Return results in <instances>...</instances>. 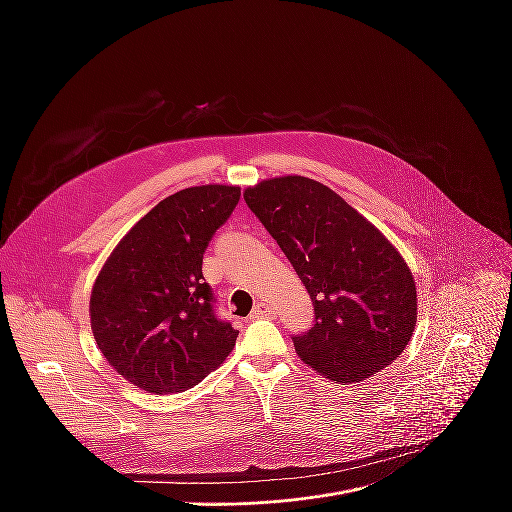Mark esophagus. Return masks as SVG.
Returning a JSON list of instances; mask_svg holds the SVG:
<instances>
[{
    "label": "esophagus",
    "mask_w": 512,
    "mask_h": 512,
    "mask_svg": "<svg viewBox=\"0 0 512 512\" xmlns=\"http://www.w3.org/2000/svg\"><path fill=\"white\" fill-rule=\"evenodd\" d=\"M275 316V310L269 306V304H265V302H257V306L253 308V312H251V320H257V318H273Z\"/></svg>",
    "instance_id": "esophagus-1"
}]
</instances>
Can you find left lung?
Segmentation results:
<instances>
[{
    "label": "left lung",
    "instance_id": "8db88e82",
    "mask_svg": "<svg viewBox=\"0 0 512 512\" xmlns=\"http://www.w3.org/2000/svg\"><path fill=\"white\" fill-rule=\"evenodd\" d=\"M243 196L312 298L316 324L294 336L298 356L336 383L381 373L405 350L417 322V287L401 253L312 178H269Z\"/></svg>",
    "mask_w": 512,
    "mask_h": 512
}]
</instances>
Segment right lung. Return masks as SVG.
<instances>
[{
  "mask_svg": "<svg viewBox=\"0 0 512 512\" xmlns=\"http://www.w3.org/2000/svg\"><path fill=\"white\" fill-rule=\"evenodd\" d=\"M239 196V186L206 184L164 198L101 267L91 330L131 385L156 395L192 389L235 348L239 330L214 316L202 255Z\"/></svg>",
  "mask_w": 512,
  "mask_h": 512,
  "instance_id": "add662e5",
  "label": "right lung"
}]
</instances>
